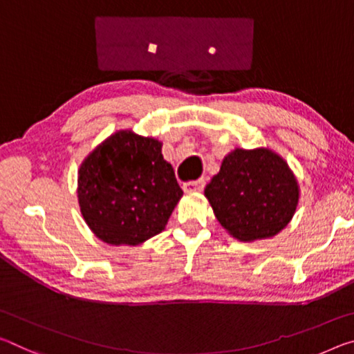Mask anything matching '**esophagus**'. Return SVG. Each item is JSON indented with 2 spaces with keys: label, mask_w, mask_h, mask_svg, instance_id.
Here are the masks:
<instances>
[{
  "label": "esophagus",
  "mask_w": 354,
  "mask_h": 354,
  "mask_svg": "<svg viewBox=\"0 0 354 354\" xmlns=\"http://www.w3.org/2000/svg\"><path fill=\"white\" fill-rule=\"evenodd\" d=\"M205 187V179H195V181H189L183 184L184 192H201Z\"/></svg>",
  "instance_id": "obj_1"
}]
</instances>
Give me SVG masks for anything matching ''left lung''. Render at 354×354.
<instances>
[{"label":"left lung","instance_id":"obj_1","mask_svg":"<svg viewBox=\"0 0 354 354\" xmlns=\"http://www.w3.org/2000/svg\"><path fill=\"white\" fill-rule=\"evenodd\" d=\"M218 223L244 243L276 236L299 203V184L285 159L269 148H236L205 189Z\"/></svg>","mask_w":354,"mask_h":354}]
</instances>
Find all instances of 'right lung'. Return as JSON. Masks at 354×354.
<instances>
[{
  "label": "right lung",
  "instance_id": "1",
  "mask_svg": "<svg viewBox=\"0 0 354 354\" xmlns=\"http://www.w3.org/2000/svg\"><path fill=\"white\" fill-rule=\"evenodd\" d=\"M78 205L89 230L111 245H138L159 234L183 197L162 142L118 131L78 170Z\"/></svg>",
  "mask_w": 354,
  "mask_h": 354
}]
</instances>
